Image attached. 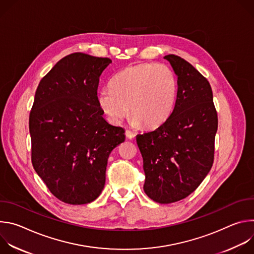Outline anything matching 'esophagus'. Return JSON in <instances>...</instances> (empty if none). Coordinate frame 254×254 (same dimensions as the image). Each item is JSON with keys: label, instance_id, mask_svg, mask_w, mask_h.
Masks as SVG:
<instances>
[{"label": "esophagus", "instance_id": "1", "mask_svg": "<svg viewBox=\"0 0 254 254\" xmlns=\"http://www.w3.org/2000/svg\"><path fill=\"white\" fill-rule=\"evenodd\" d=\"M126 135H127V138H129V139H132L134 136H135V133L133 132V131H131V130H126Z\"/></svg>", "mask_w": 254, "mask_h": 254}]
</instances>
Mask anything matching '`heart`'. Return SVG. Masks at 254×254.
Listing matches in <instances>:
<instances>
[{
	"label": "heart",
	"mask_w": 254,
	"mask_h": 254,
	"mask_svg": "<svg viewBox=\"0 0 254 254\" xmlns=\"http://www.w3.org/2000/svg\"><path fill=\"white\" fill-rule=\"evenodd\" d=\"M178 83L166 65L141 63L121 70L111 81V88H101L97 103L107 120L119 125L131 114L133 125L156 127L170 117L175 106Z\"/></svg>",
	"instance_id": "heart-1"
}]
</instances>
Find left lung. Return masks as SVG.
<instances>
[{
	"label": "left lung",
	"instance_id": "left-lung-1",
	"mask_svg": "<svg viewBox=\"0 0 254 254\" xmlns=\"http://www.w3.org/2000/svg\"><path fill=\"white\" fill-rule=\"evenodd\" d=\"M164 58L178 77L174 111L157 129L138 133L136 142L144 193L169 204L193 193L211 170L218 119L208 80L185 59L174 54Z\"/></svg>",
	"mask_w": 254,
	"mask_h": 254
}]
</instances>
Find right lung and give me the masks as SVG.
<instances>
[{
    "label": "right lung",
    "instance_id": "add662e5",
    "mask_svg": "<svg viewBox=\"0 0 254 254\" xmlns=\"http://www.w3.org/2000/svg\"><path fill=\"white\" fill-rule=\"evenodd\" d=\"M110 58L77 52L59 60L41 79L29 117L32 164L60 201H94L105 184L107 160L125 141V129L108 124L97 87Z\"/></svg>",
    "mask_w": 254,
    "mask_h": 254
}]
</instances>
